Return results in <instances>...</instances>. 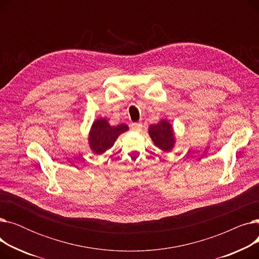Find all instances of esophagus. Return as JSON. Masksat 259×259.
Here are the masks:
<instances>
[{"label":"esophagus","instance_id":"obj_1","mask_svg":"<svg viewBox=\"0 0 259 259\" xmlns=\"http://www.w3.org/2000/svg\"><path fill=\"white\" fill-rule=\"evenodd\" d=\"M142 128H143V124H141V122H133L131 125V129L134 131H140L142 130Z\"/></svg>","mask_w":259,"mask_h":259}]
</instances>
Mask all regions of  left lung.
<instances>
[{
  "instance_id": "obj_1",
  "label": "left lung",
  "mask_w": 259,
  "mask_h": 259,
  "mask_svg": "<svg viewBox=\"0 0 259 259\" xmlns=\"http://www.w3.org/2000/svg\"><path fill=\"white\" fill-rule=\"evenodd\" d=\"M148 133L154 145L164 152H170L175 146L176 138L173 126L168 119H160L157 124L150 125Z\"/></svg>"
}]
</instances>
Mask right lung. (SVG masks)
<instances>
[{
	"mask_svg": "<svg viewBox=\"0 0 259 259\" xmlns=\"http://www.w3.org/2000/svg\"><path fill=\"white\" fill-rule=\"evenodd\" d=\"M129 130L126 124L111 126L105 117L97 118L91 125L88 134V144L91 151L95 154H104L112 148L115 141L121 133Z\"/></svg>",
	"mask_w": 259,
	"mask_h": 259,
	"instance_id": "right-lung-1",
	"label": "right lung"
}]
</instances>
